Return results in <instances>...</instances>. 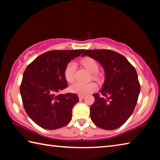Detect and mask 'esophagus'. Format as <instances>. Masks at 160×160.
Returning a JSON list of instances; mask_svg holds the SVG:
<instances>
[{
    "instance_id": "34e87169",
    "label": "esophagus",
    "mask_w": 160,
    "mask_h": 160,
    "mask_svg": "<svg viewBox=\"0 0 160 160\" xmlns=\"http://www.w3.org/2000/svg\"><path fill=\"white\" fill-rule=\"evenodd\" d=\"M84 97H85V95H82V94H79V95H78V98H79L80 100L82 99Z\"/></svg>"
}]
</instances>
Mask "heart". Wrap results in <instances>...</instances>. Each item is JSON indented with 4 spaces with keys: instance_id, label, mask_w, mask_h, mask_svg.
<instances>
[{
    "instance_id": "b5f03b06",
    "label": "heart",
    "mask_w": 160,
    "mask_h": 160,
    "mask_svg": "<svg viewBox=\"0 0 160 160\" xmlns=\"http://www.w3.org/2000/svg\"><path fill=\"white\" fill-rule=\"evenodd\" d=\"M80 63L89 72L93 73L92 78L94 79L98 78V75L95 72L98 71L99 66L95 60H94L92 58L86 57L82 58L80 61ZM75 70H76V65L73 61L69 62L65 68L64 76L68 82H72L74 81ZM96 89L97 85L93 82L88 83L75 82L70 86V91L71 92L82 94V95H85L86 94L92 92L95 90Z\"/></svg>"
}]
</instances>
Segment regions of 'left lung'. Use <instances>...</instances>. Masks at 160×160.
Returning <instances> with one entry per match:
<instances>
[{"instance_id": "obj_1", "label": "left lung", "mask_w": 160, "mask_h": 160, "mask_svg": "<svg viewBox=\"0 0 160 160\" xmlns=\"http://www.w3.org/2000/svg\"><path fill=\"white\" fill-rule=\"evenodd\" d=\"M85 56L98 61L105 72L100 94H93L92 121L100 128H118L132 115L137 104L140 85L136 70L126 57L112 50H86Z\"/></svg>"}]
</instances>
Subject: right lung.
<instances>
[{
	"label": "right lung",
	"instance_id": "right-lung-1",
	"mask_svg": "<svg viewBox=\"0 0 160 160\" xmlns=\"http://www.w3.org/2000/svg\"><path fill=\"white\" fill-rule=\"evenodd\" d=\"M85 49L53 50L37 57L24 72L20 85L23 106L29 117L48 130L60 128L72 119V109L79 102L76 94H59L68 87L64 70Z\"/></svg>",
	"mask_w": 160,
	"mask_h": 160
}]
</instances>
